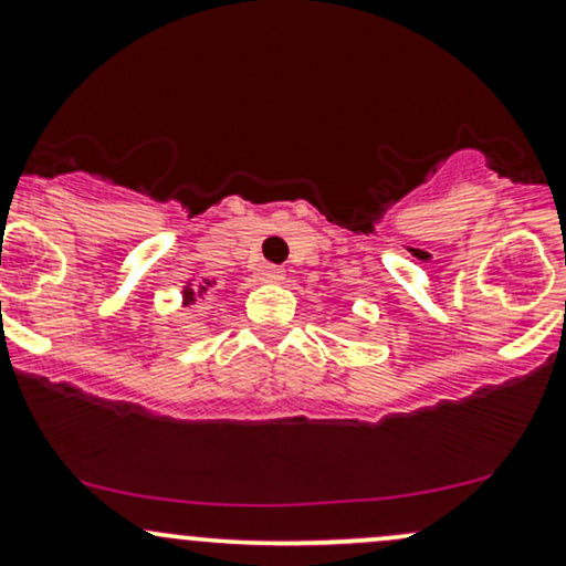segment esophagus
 <instances>
[{
	"instance_id": "obj_1",
	"label": "esophagus",
	"mask_w": 566,
	"mask_h": 566,
	"mask_svg": "<svg viewBox=\"0 0 566 566\" xmlns=\"http://www.w3.org/2000/svg\"><path fill=\"white\" fill-rule=\"evenodd\" d=\"M255 279H258V282L279 284V282H284V271L276 269V265L263 263V265H258V269H255Z\"/></svg>"
}]
</instances>
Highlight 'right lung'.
I'll list each match as a JSON object with an SVG mask.
<instances>
[{
  "label": "right lung",
  "instance_id": "obj_1",
  "mask_svg": "<svg viewBox=\"0 0 566 566\" xmlns=\"http://www.w3.org/2000/svg\"><path fill=\"white\" fill-rule=\"evenodd\" d=\"M212 284H216V282H210V279H205V276H201V282L197 284V287H191V282H188L186 287H184V305H191V303H197V297L205 295V292L210 290Z\"/></svg>",
  "mask_w": 566,
  "mask_h": 566
}]
</instances>
